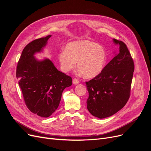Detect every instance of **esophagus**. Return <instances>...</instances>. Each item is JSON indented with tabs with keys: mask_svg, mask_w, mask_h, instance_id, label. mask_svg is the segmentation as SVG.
Wrapping results in <instances>:
<instances>
[{
	"mask_svg": "<svg viewBox=\"0 0 151 151\" xmlns=\"http://www.w3.org/2000/svg\"><path fill=\"white\" fill-rule=\"evenodd\" d=\"M72 82H73V84H75V85H76V84H79V83H80L79 80L78 79H76V78H74V79H73Z\"/></svg>",
	"mask_w": 151,
	"mask_h": 151,
	"instance_id": "obj_1",
	"label": "esophagus"
}]
</instances>
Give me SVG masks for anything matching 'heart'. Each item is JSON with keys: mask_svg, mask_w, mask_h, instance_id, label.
I'll list each match as a JSON object with an SVG mask.
<instances>
[{"mask_svg": "<svg viewBox=\"0 0 151 151\" xmlns=\"http://www.w3.org/2000/svg\"><path fill=\"white\" fill-rule=\"evenodd\" d=\"M107 53L104 48L89 40L72 42L67 44L65 50L58 54L62 70L68 72L77 68L86 78H93L102 72L106 64Z\"/></svg>", "mask_w": 151, "mask_h": 151, "instance_id": "heart-1", "label": "heart"}]
</instances>
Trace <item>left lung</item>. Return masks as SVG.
<instances>
[{"label":"left lung","mask_w":151,"mask_h":151,"mask_svg":"<svg viewBox=\"0 0 151 151\" xmlns=\"http://www.w3.org/2000/svg\"><path fill=\"white\" fill-rule=\"evenodd\" d=\"M119 47L116 55L94 78L86 82L87 108L99 118L110 116L125 106L130 96L134 62L125 43L113 39Z\"/></svg>","instance_id":"8db88e82"}]
</instances>
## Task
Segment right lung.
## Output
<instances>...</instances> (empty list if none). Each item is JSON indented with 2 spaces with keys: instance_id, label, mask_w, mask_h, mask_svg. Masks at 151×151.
Instances as JSON below:
<instances>
[{
  "instance_id": "1",
  "label": "right lung",
  "mask_w": 151,
  "mask_h": 151,
  "mask_svg": "<svg viewBox=\"0 0 151 151\" xmlns=\"http://www.w3.org/2000/svg\"><path fill=\"white\" fill-rule=\"evenodd\" d=\"M50 37L48 35L27 45L16 68V77L27 108L45 118L55 111L63 91L72 83V77L58 70L49 59L38 61L34 57V54L42 50Z\"/></svg>"
}]
</instances>
